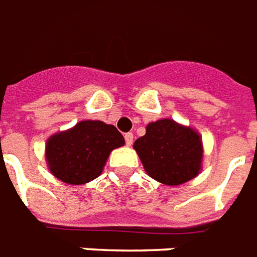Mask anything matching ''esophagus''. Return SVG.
<instances>
[{"instance_id": "obj_1", "label": "esophagus", "mask_w": 257, "mask_h": 257, "mask_svg": "<svg viewBox=\"0 0 257 257\" xmlns=\"http://www.w3.org/2000/svg\"><path fill=\"white\" fill-rule=\"evenodd\" d=\"M124 139H125V144H126L128 147H131V145H132V143H133V133H131V132L125 133Z\"/></svg>"}]
</instances>
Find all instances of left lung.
I'll return each instance as SVG.
<instances>
[{
  "label": "left lung",
  "mask_w": 257,
  "mask_h": 257,
  "mask_svg": "<svg viewBox=\"0 0 257 257\" xmlns=\"http://www.w3.org/2000/svg\"><path fill=\"white\" fill-rule=\"evenodd\" d=\"M133 148L148 174L169 186L182 185L201 170L199 135L169 118L148 124L145 136L136 140Z\"/></svg>",
  "instance_id": "left-lung-1"
}]
</instances>
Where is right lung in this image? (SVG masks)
<instances>
[{"label":"right lung","mask_w":257,"mask_h":257,"mask_svg":"<svg viewBox=\"0 0 257 257\" xmlns=\"http://www.w3.org/2000/svg\"><path fill=\"white\" fill-rule=\"evenodd\" d=\"M124 143L113 125L87 120L50 137L46 160L56 178L70 185H81L99 177L110 152Z\"/></svg>","instance_id":"add662e5"}]
</instances>
